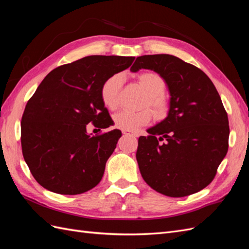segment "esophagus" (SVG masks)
Wrapping results in <instances>:
<instances>
[{
	"label": "esophagus",
	"mask_w": 249,
	"mask_h": 249,
	"mask_svg": "<svg viewBox=\"0 0 249 249\" xmlns=\"http://www.w3.org/2000/svg\"><path fill=\"white\" fill-rule=\"evenodd\" d=\"M123 134H124V135L129 134V135H132V136L137 137V135H136V134H133V133H131V132H129V131H125V130H123Z\"/></svg>",
	"instance_id": "esophagus-1"
}]
</instances>
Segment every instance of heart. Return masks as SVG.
Instances as JSON below:
<instances>
[{
	"mask_svg": "<svg viewBox=\"0 0 249 249\" xmlns=\"http://www.w3.org/2000/svg\"><path fill=\"white\" fill-rule=\"evenodd\" d=\"M138 82L148 94L144 103V107H149L154 111L156 116L162 117L168 110V104L163 93L166 89V82L159 73L154 71H145L138 76ZM124 84V76L122 72L111 74L104 81L101 87V99L110 110L118 107V96ZM152 115L148 110L142 111H122L114 116V125L118 129L125 131H135L140 126L146 125Z\"/></svg>",
	"mask_w": 249,
	"mask_h": 249,
	"instance_id": "1",
	"label": "heart"
}]
</instances>
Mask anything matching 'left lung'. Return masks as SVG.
I'll use <instances>...</instances> for the list:
<instances>
[{
  "instance_id": "left-lung-1",
  "label": "left lung",
  "mask_w": 249,
  "mask_h": 249,
  "mask_svg": "<svg viewBox=\"0 0 249 249\" xmlns=\"http://www.w3.org/2000/svg\"><path fill=\"white\" fill-rule=\"evenodd\" d=\"M158 72L170 93L168 115L140 136L136 159L146 184L170 197L206 188L229 149L228 113L198 67L167 54L140 56L131 71Z\"/></svg>"
}]
</instances>
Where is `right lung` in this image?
Listing matches in <instances>:
<instances>
[{"label": "right lung", "instance_id": "1", "mask_svg": "<svg viewBox=\"0 0 249 249\" xmlns=\"http://www.w3.org/2000/svg\"><path fill=\"white\" fill-rule=\"evenodd\" d=\"M135 57L88 56L53 70L26 105L20 124L22 156L46 189L76 195L101 182L119 130L90 136L86 125L112 124L101 99L111 74L126 70Z\"/></svg>", "mask_w": 249, "mask_h": 249}]
</instances>
